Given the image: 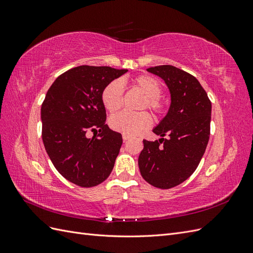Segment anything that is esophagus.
<instances>
[{
	"label": "esophagus",
	"instance_id": "34e87169",
	"mask_svg": "<svg viewBox=\"0 0 253 253\" xmlns=\"http://www.w3.org/2000/svg\"><path fill=\"white\" fill-rule=\"evenodd\" d=\"M122 138H124L125 141H126V140H128V139H131V136H128V135H126V134H124V135H122Z\"/></svg>",
	"mask_w": 253,
	"mask_h": 253
}]
</instances>
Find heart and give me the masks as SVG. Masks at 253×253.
<instances>
[{
    "label": "heart",
    "mask_w": 253,
    "mask_h": 253,
    "mask_svg": "<svg viewBox=\"0 0 253 253\" xmlns=\"http://www.w3.org/2000/svg\"><path fill=\"white\" fill-rule=\"evenodd\" d=\"M132 86L138 89L143 98L138 105L139 110L149 109L157 117L166 113L167 104L162 98L164 86L157 78L149 75H142L132 80ZM122 84L119 80H113L106 84L101 91V102L106 111L116 113L122 105ZM110 126L116 132L129 136L137 135L153 124L151 115L145 112H122L110 118Z\"/></svg>",
    "instance_id": "heart-1"
}]
</instances>
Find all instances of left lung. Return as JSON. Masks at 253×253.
I'll return each instance as SVG.
<instances>
[{
  "mask_svg": "<svg viewBox=\"0 0 253 253\" xmlns=\"http://www.w3.org/2000/svg\"><path fill=\"white\" fill-rule=\"evenodd\" d=\"M147 71L165 80L171 105L153 129L162 138L143 140L139 170L153 187L170 189L188 179L201 163L210 137L211 101L194 76L180 68L159 65Z\"/></svg>",
  "mask_w": 253,
  "mask_h": 253,
  "instance_id": "left-lung-1",
  "label": "left lung"
}]
</instances>
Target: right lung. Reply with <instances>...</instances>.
<instances>
[{
    "mask_svg": "<svg viewBox=\"0 0 253 253\" xmlns=\"http://www.w3.org/2000/svg\"><path fill=\"white\" fill-rule=\"evenodd\" d=\"M127 70L81 65L51 84L41 108L42 139L57 171L75 185L90 188L109 177L122 144L105 124L101 91ZM88 131L96 132L87 139Z\"/></svg>",
    "mask_w": 253,
    "mask_h": 253,
    "instance_id": "1",
    "label": "right lung"
}]
</instances>
